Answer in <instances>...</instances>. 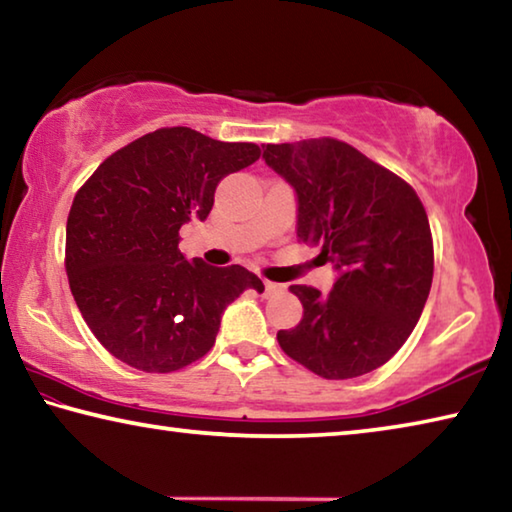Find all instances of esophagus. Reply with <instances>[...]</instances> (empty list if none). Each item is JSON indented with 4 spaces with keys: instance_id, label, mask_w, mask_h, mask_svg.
Returning <instances> with one entry per match:
<instances>
[{
    "instance_id": "1",
    "label": "esophagus",
    "mask_w": 512,
    "mask_h": 512,
    "mask_svg": "<svg viewBox=\"0 0 512 512\" xmlns=\"http://www.w3.org/2000/svg\"><path fill=\"white\" fill-rule=\"evenodd\" d=\"M282 291V284H277V282H268V280H264V289H262V293H264V298H273V296H277V293Z\"/></svg>"
}]
</instances>
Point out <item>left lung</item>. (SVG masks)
<instances>
[{
  "label": "left lung",
  "instance_id": "8db88e82",
  "mask_svg": "<svg viewBox=\"0 0 512 512\" xmlns=\"http://www.w3.org/2000/svg\"><path fill=\"white\" fill-rule=\"evenodd\" d=\"M264 160L298 196V239L336 268L327 296L293 284L305 311L296 327L277 332V343L325 379L384 366L418 325L433 280L431 228L418 194L332 137L266 144Z\"/></svg>",
  "mask_w": 512,
  "mask_h": 512
}]
</instances>
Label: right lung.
<instances>
[{"mask_svg": "<svg viewBox=\"0 0 512 512\" xmlns=\"http://www.w3.org/2000/svg\"><path fill=\"white\" fill-rule=\"evenodd\" d=\"M259 158L250 142L160 128L99 164L67 216L65 268L83 320L112 357L173 372L212 350L221 316L264 284L244 266L187 262L178 232L205 221L216 185Z\"/></svg>", "mask_w": 512, "mask_h": 512, "instance_id": "right-lung-1", "label": "right lung"}]
</instances>
